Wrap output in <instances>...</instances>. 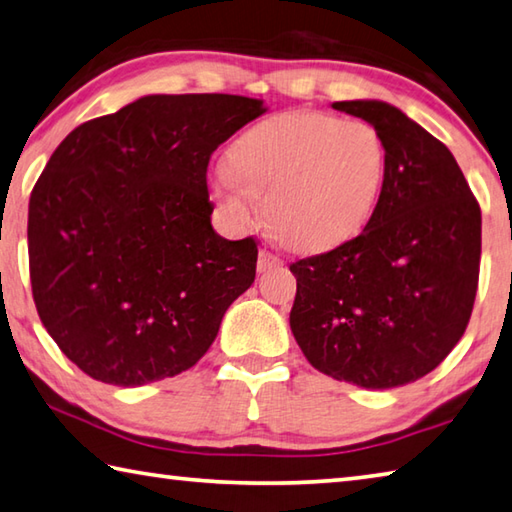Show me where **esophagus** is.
I'll use <instances>...</instances> for the list:
<instances>
[{
	"mask_svg": "<svg viewBox=\"0 0 512 512\" xmlns=\"http://www.w3.org/2000/svg\"><path fill=\"white\" fill-rule=\"evenodd\" d=\"M280 266H282V259L273 255L271 250H259V259H257L259 273H268V271H273V268H280Z\"/></svg>",
	"mask_w": 512,
	"mask_h": 512,
	"instance_id": "34e87169",
	"label": "esophagus"
}]
</instances>
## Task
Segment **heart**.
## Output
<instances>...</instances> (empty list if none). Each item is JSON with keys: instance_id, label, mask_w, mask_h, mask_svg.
I'll use <instances>...</instances> for the list:
<instances>
[{"instance_id": "b5f03b06", "label": "heart", "mask_w": 512, "mask_h": 512, "mask_svg": "<svg viewBox=\"0 0 512 512\" xmlns=\"http://www.w3.org/2000/svg\"><path fill=\"white\" fill-rule=\"evenodd\" d=\"M230 165L210 172V192L237 224L262 215L302 250L345 244L369 224L383 190L387 150L367 120L286 111L246 129Z\"/></svg>"}]
</instances>
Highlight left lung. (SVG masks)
<instances>
[{"label":"left lung","instance_id":"1","mask_svg":"<svg viewBox=\"0 0 512 512\" xmlns=\"http://www.w3.org/2000/svg\"><path fill=\"white\" fill-rule=\"evenodd\" d=\"M374 125L387 170L358 237L291 264V331L311 365L365 389L430 374L475 304L481 210L452 152L383 100L333 102Z\"/></svg>","mask_w":512,"mask_h":512}]
</instances>
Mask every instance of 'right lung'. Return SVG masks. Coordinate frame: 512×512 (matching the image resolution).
Listing matches in <instances>:
<instances>
[{
	"instance_id": "add662e5",
	"label": "right lung",
	"mask_w": 512,
	"mask_h": 512,
	"mask_svg": "<svg viewBox=\"0 0 512 512\" xmlns=\"http://www.w3.org/2000/svg\"><path fill=\"white\" fill-rule=\"evenodd\" d=\"M264 102L143 96L64 138L29 201L40 320L100 383L141 387L197 365L228 306L255 282L253 237L210 224L212 152Z\"/></svg>"
}]
</instances>
